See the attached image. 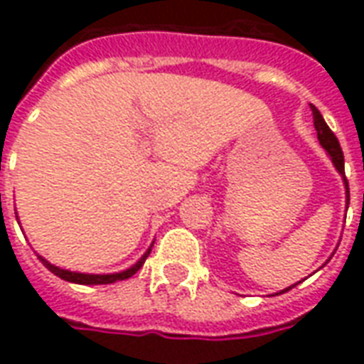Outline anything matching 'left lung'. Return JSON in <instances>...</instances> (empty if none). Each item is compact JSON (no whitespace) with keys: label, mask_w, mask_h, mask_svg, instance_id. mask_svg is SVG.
<instances>
[{"label":"left lung","mask_w":364,"mask_h":364,"mask_svg":"<svg viewBox=\"0 0 364 364\" xmlns=\"http://www.w3.org/2000/svg\"><path fill=\"white\" fill-rule=\"evenodd\" d=\"M312 114H314V127H316V130H318V140H320L321 148L328 151L329 158H331V161H333V166H336V169L341 173V177H343L345 193H347V205H349V183H347V177H345V159H343V151H341V146H339L336 134L329 130V127L326 124L323 117H321L320 111H318L314 105H312ZM292 287H294V284H292ZM292 287L281 290V292H287V290H290Z\"/></svg>","instance_id":"obj_1"}]
</instances>
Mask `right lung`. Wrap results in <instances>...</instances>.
<instances>
[{
  "label": "right lung",
  "instance_id": "add662e5",
  "mask_svg": "<svg viewBox=\"0 0 364 364\" xmlns=\"http://www.w3.org/2000/svg\"><path fill=\"white\" fill-rule=\"evenodd\" d=\"M148 255H150V250L144 253L142 257H140V261H138L136 265H132V267L127 269V271H122V273H112V274L74 273V271H66V269H60V267H56V265H52V263H48L46 259H43L41 255H38V259L43 261L44 267L48 269V271H52V273L56 274V277H60V279H64V281H68V282H77V284H111V282L130 279L132 274L138 273V269L142 267L144 261H146V257H148Z\"/></svg>",
  "mask_w": 364,
  "mask_h": 364
}]
</instances>
